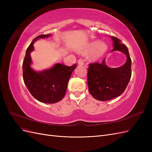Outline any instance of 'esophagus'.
Instances as JSON below:
<instances>
[{
  "label": "esophagus",
  "mask_w": 152,
  "mask_h": 152,
  "mask_svg": "<svg viewBox=\"0 0 152 152\" xmlns=\"http://www.w3.org/2000/svg\"><path fill=\"white\" fill-rule=\"evenodd\" d=\"M77 63H78V64H79V65H83L84 64V61L82 59H79V60H78Z\"/></svg>",
  "instance_id": "esophagus-1"
}]
</instances>
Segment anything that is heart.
Segmentation results:
<instances>
[{
  "instance_id": "obj_1",
  "label": "heart",
  "mask_w": 152,
  "mask_h": 152,
  "mask_svg": "<svg viewBox=\"0 0 152 152\" xmlns=\"http://www.w3.org/2000/svg\"><path fill=\"white\" fill-rule=\"evenodd\" d=\"M107 49V45L104 42L98 43L97 42H92L85 49L82 50V53H87L90 50H93V52L91 54V58L93 59H96L102 56Z\"/></svg>"
}]
</instances>
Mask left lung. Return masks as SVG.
Here are the masks:
<instances>
[{
  "mask_svg": "<svg viewBox=\"0 0 152 152\" xmlns=\"http://www.w3.org/2000/svg\"><path fill=\"white\" fill-rule=\"evenodd\" d=\"M113 50H120L127 56L124 65L111 68L105 65L104 59L102 63L89 64L87 71V84L90 94L96 99L108 101L121 95L126 90L131 77V59L128 49L121 40L112 36Z\"/></svg>",
  "mask_w": 152,
  "mask_h": 152,
  "instance_id": "obj_1",
  "label": "left lung"
}]
</instances>
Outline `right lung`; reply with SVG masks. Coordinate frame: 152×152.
I'll list each match as a JSON object with an SVG mask.
<instances>
[{"label": "right lung", "mask_w": 152, "mask_h": 152, "mask_svg": "<svg viewBox=\"0 0 152 152\" xmlns=\"http://www.w3.org/2000/svg\"><path fill=\"white\" fill-rule=\"evenodd\" d=\"M49 35L37 36L27 48L23 62V77L27 89L37 100L44 103H55L65 96L69 79L77 65L74 64L68 66L56 63L48 70L40 72H36L30 67V53L34 49V42Z\"/></svg>", "instance_id": "1"}]
</instances>
